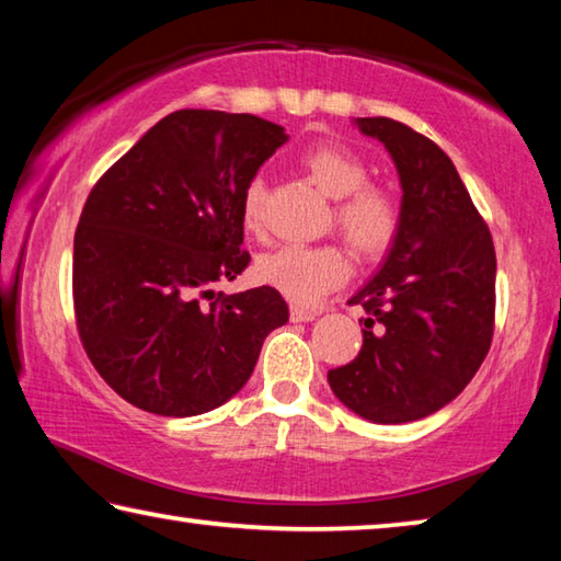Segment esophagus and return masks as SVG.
<instances>
[{"label":"esophagus","instance_id":"obj_1","mask_svg":"<svg viewBox=\"0 0 561 561\" xmlns=\"http://www.w3.org/2000/svg\"><path fill=\"white\" fill-rule=\"evenodd\" d=\"M289 319L291 321H314L317 319V311L301 309V307H291L289 309Z\"/></svg>","mask_w":561,"mask_h":561}]
</instances>
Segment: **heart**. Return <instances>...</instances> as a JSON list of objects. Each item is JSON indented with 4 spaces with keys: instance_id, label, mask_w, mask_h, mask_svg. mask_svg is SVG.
<instances>
[{
    "instance_id": "b5f03b06",
    "label": "heart",
    "mask_w": 561,
    "mask_h": 561,
    "mask_svg": "<svg viewBox=\"0 0 561 561\" xmlns=\"http://www.w3.org/2000/svg\"><path fill=\"white\" fill-rule=\"evenodd\" d=\"M301 168L321 193L334 197V225L358 260H378L391 250L403 225V205L393 187L368 183V165L354 150L324 140L307 148ZM264 207V180L254 175L240 197L247 230H257ZM257 277L282 297L309 307L348 277L344 252L336 244H282L257 260Z\"/></svg>"
}]
</instances>
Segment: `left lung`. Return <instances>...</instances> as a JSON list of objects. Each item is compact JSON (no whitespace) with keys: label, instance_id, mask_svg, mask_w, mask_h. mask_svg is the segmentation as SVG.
I'll use <instances>...</instances> for the list:
<instances>
[{"label":"left lung","instance_id":"obj_1","mask_svg":"<svg viewBox=\"0 0 561 561\" xmlns=\"http://www.w3.org/2000/svg\"><path fill=\"white\" fill-rule=\"evenodd\" d=\"M381 140L403 187V225L360 304L364 346L331 368V391L374 423H411L450 403L495 331V244L453 160L405 123L356 118Z\"/></svg>","mask_w":561,"mask_h":561}]
</instances>
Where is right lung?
<instances>
[{"label":"right lung","instance_id":"right-lung-1","mask_svg":"<svg viewBox=\"0 0 561 561\" xmlns=\"http://www.w3.org/2000/svg\"><path fill=\"white\" fill-rule=\"evenodd\" d=\"M282 144V126L250 113L183 108L89 193L73 234L76 329L140 411L187 417L230 401L287 324L277 289H213L250 264L240 197Z\"/></svg>","mask_w":561,"mask_h":561}]
</instances>
